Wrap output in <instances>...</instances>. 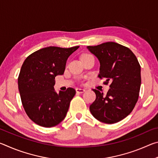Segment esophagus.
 <instances>
[{
    "label": "esophagus",
    "mask_w": 158,
    "mask_h": 158,
    "mask_svg": "<svg viewBox=\"0 0 158 158\" xmlns=\"http://www.w3.org/2000/svg\"><path fill=\"white\" fill-rule=\"evenodd\" d=\"M76 91L77 93H82L85 91V89H79V88H77L76 89Z\"/></svg>",
    "instance_id": "1"
}]
</instances>
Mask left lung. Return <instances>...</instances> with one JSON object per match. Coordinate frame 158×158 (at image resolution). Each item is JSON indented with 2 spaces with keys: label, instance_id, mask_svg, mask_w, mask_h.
<instances>
[{
  "label": "left lung",
  "instance_id": "1",
  "mask_svg": "<svg viewBox=\"0 0 158 158\" xmlns=\"http://www.w3.org/2000/svg\"><path fill=\"white\" fill-rule=\"evenodd\" d=\"M87 49L100 60L98 77L109 84L106 94L93 89L95 100L90 111L96 119L107 124L121 121L129 115L139 95L141 66L136 56L127 48L113 42L88 46Z\"/></svg>",
  "mask_w": 158,
  "mask_h": 158
}]
</instances>
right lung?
<instances>
[{"instance_id":"obj_1","label":"right lung","mask_w":158,"mask_h":158,"mask_svg":"<svg viewBox=\"0 0 158 158\" xmlns=\"http://www.w3.org/2000/svg\"><path fill=\"white\" fill-rule=\"evenodd\" d=\"M79 47H48L31 53L21 66L18 87L28 116L36 124L53 127L65 118L76 90L68 88L57 93L55 77L62 75L67 60Z\"/></svg>"}]
</instances>
